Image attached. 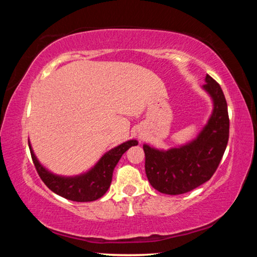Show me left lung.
<instances>
[{"mask_svg":"<svg viewBox=\"0 0 257 257\" xmlns=\"http://www.w3.org/2000/svg\"><path fill=\"white\" fill-rule=\"evenodd\" d=\"M204 89L214 103L213 113L199 136L179 149L159 151L144 145L145 171L153 188L180 195L211 179L222 160L229 139L228 105L221 86L206 75Z\"/></svg>","mask_w":257,"mask_h":257,"instance_id":"8db88e82","label":"left lung"}]
</instances>
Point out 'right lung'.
Masks as SVG:
<instances>
[{"mask_svg":"<svg viewBox=\"0 0 257 257\" xmlns=\"http://www.w3.org/2000/svg\"><path fill=\"white\" fill-rule=\"evenodd\" d=\"M137 144L136 141L123 143L107 152L89 172L75 178H63L52 175L38 162L30 145L29 150L38 176L53 193L73 202H92L96 201L106 193L111 185L112 173L116 163L119 162L125 151Z\"/></svg>","mask_w":257,"mask_h":257,"instance_id":"obj_1","label":"right lung"}]
</instances>
